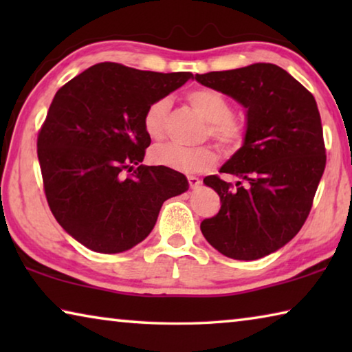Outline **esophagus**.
<instances>
[{
    "mask_svg": "<svg viewBox=\"0 0 352 352\" xmlns=\"http://www.w3.org/2000/svg\"><path fill=\"white\" fill-rule=\"evenodd\" d=\"M188 182H189L190 189H197V188L200 186V184H201L200 178L195 177V175H189V177H188Z\"/></svg>",
    "mask_w": 352,
    "mask_h": 352,
    "instance_id": "1",
    "label": "esophagus"
}]
</instances>
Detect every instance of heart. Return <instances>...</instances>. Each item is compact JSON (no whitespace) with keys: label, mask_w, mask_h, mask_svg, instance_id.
I'll return each instance as SVG.
<instances>
[{"label":"heart","mask_w":352,"mask_h":352,"mask_svg":"<svg viewBox=\"0 0 352 352\" xmlns=\"http://www.w3.org/2000/svg\"><path fill=\"white\" fill-rule=\"evenodd\" d=\"M188 104L208 121L206 136L216 140L225 151L233 152L245 141L247 130L234 116L233 104L222 93L212 88H195L186 94ZM170 102L160 98L146 107L142 113V129L148 138L162 140L166 132ZM152 163L184 174H200L216 166L219 155L212 146L183 147L178 144L155 146L151 151Z\"/></svg>","instance_id":"b5f03b06"}]
</instances>
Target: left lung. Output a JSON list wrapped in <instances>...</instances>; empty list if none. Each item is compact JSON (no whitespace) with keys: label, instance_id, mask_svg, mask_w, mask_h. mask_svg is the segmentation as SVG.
<instances>
[{"label":"left lung","instance_id":"left-lung-1","mask_svg":"<svg viewBox=\"0 0 352 352\" xmlns=\"http://www.w3.org/2000/svg\"><path fill=\"white\" fill-rule=\"evenodd\" d=\"M247 109L243 146L219 175L204 178L219 194L217 216L201 233L228 258L253 261L285 245L305 225L326 166L323 127L312 93L273 63L195 74Z\"/></svg>","mask_w":352,"mask_h":352}]
</instances>
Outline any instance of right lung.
<instances>
[{
    "label": "right lung",
    "instance_id": "obj_1",
    "mask_svg": "<svg viewBox=\"0 0 352 352\" xmlns=\"http://www.w3.org/2000/svg\"><path fill=\"white\" fill-rule=\"evenodd\" d=\"M190 77L104 62L56 93L37 155L51 212L82 245L126 252L153 230L164 200L189 189L180 172L141 162L151 146L142 129L146 107Z\"/></svg>",
    "mask_w": 352,
    "mask_h": 352
}]
</instances>
